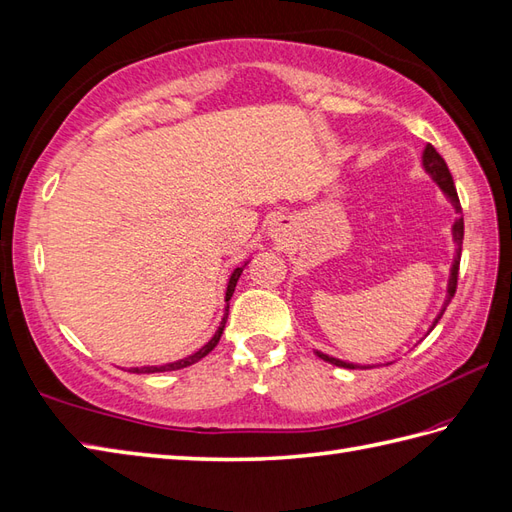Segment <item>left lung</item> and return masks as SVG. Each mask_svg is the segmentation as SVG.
<instances>
[{"label": "left lung", "mask_w": 512, "mask_h": 512, "mask_svg": "<svg viewBox=\"0 0 512 512\" xmlns=\"http://www.w3.org/2000/svg\"><path fill=\"white\" fill-rule=\"evenodd\" d=\"M421 165H423V169H426L428 176L432 178V182L443 191V195L447 197V202L452 204V208L456 210V213H463V210H460V202H458V193H456V186H454V180H452V173H450V169H447V165H445V160L441 158V154L436 152V149H434L430 143L426 145V149H423ZM463 234H465V223H463V217H458V219L454 221V226H452V241H454L456 249H454V263H452V267H450V278H447L445 299H443V306H441V310H439V315L434 317L432 326L428 328L426 336L434 330L436 323H439V319H441L443 313H445L447 304L452 302V297H454V293H456L460 252H463ZM315 354H317L319 358L326 360V363H332V365H336V367H345V369H369V367H378V365H358V363H350V360L334 358V356L323 354V352H319V350H315Z\"/></svg>", "instance_id": "1"}]
</instances>
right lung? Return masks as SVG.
<instances>
[{
	"label": "right lung",
	"mask_w": 512,
	"mask_h": 512,
	"mask_svg": "<svg viewBox=\"0 0 512 512\" xmlns=\"http://www.w3.org/2000/svg\"><path fill=\"white\" fill-rule=\"evenodd\" d=\"M247 263H249V260H245V263H243L241 267H236V269L230 273L228 289H226V310H223L221 323H219L217 332L213 334V339H210V341H208L204 347H199V350H197V352H193L191 356H184V358H180V360H173V363H167V365H158V367H132L130 371H134V373H160V371H176V369H182V367H189V365L197 363V360H202L206 354L213 352L215 347H217V343H219V339H221L223 328H226V321H228V310H230V297H232V293H234V286H236V282H239L241 273H243V269L247 267Z\"/></svg>",
	"instance_id": "obj_1"
}]
</instances>
